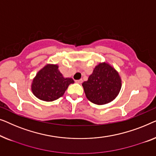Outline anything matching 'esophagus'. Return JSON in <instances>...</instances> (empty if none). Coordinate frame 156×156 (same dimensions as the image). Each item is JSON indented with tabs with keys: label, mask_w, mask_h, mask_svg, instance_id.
Masks as SVG:
<instances>
[{
	"label": "esophagus",
	"mask_w": 156,
	"mask_h": 156,
	"mask_svg": "<svg viewBox=\"0 0 156 156\" xmlns=\"http://www.w3.org/2000/svg\"><path fill=\"white\" fill-rule=\"evenodd\" d=\"M76 82L78 83H83V80H82V79H80V80H76Z\"/></svg>",
	"instance_id": "34e87169"
}]
</instances>
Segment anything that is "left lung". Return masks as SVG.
Here are the masks:
<instances>
[{
	"mask_svg": "<svg viewBox=\"0 0 156 156\" xmlns=\"http://www.w3.org/2000/svg\"><path fill=\"white\" fill-rule=\"evenodd\" d=\"M85 95L96 105H105L112 101L121 89V79L115 69L106 63L95 68L88 80L83 83Z\"/></svg>",
	"mask_w": 156,
	"mask_h": 156,
	"instance_id": "left-lung-1",
	"label": "left lung"
}]
</instances>
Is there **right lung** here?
<instances>
[{
	"mask_svg": "<svg viewBox=\"0 0 156 156\" xmlns=\"http://www.w3.org/2000/svg\"><path fill=\"white\" fill-rule=\"evenodd\" d=\"M57 65H47L38 72L32 85V90L37 98L47 102L56 100L63 96L74 80L63 78Z\"/></svg>",
	"mask_w": 156,
	"mask_h": 156,
	"instance_id": "add662e5",
	"label": "right lung"
}]
</instances>
